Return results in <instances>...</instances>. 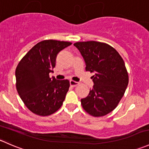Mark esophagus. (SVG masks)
Masks as SVG:
<instances>
[{
	"label": "esophagus",
	"instance_id": "obj_1",
	"mask_svg": "<svg viewBox=\"0 0 149 149\" xmlns=\"http://www.w3.org/2000/svg\"><path fill=\"white\" fill-rule=\"evenodd\" d=\"M79 84V83H78V82L75 81H73V80H70V85L71 86H78Z\"/></svg>",
	"mask_w": 149,
	"mask_h": 149
}]
</instances>
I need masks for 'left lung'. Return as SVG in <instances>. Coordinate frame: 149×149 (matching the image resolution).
Masks as SVG:
<instances>
[{
	"label": "left lung",
	"mask_w": 149,
	"mask_h": 149,
	"mask_svg": "<svg viewBox=\"0 0 149 149\" xmlns=\"http://www.w3.org/2000/svg\"><path fill=\"white\" fill-rule=\"evenodd\" d=\"M86 63V70L94 73V85L82 107L94 117H102L113 111L123 97L128 84V73L118 51L107 43L96 41L79 42L73 44Z\"/></svg>",
	"instance_id": "1"
}]
</instances>
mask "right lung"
I'll return each instance as SVG.
<instances>
[{"label": "right lung", "instance_id": "add662e5", "mask_svg": "<svg viewBox=\"0 0 149 149\" xmlns=\"http://www.w3.org/2000/svg\"><path fill=\"white\" fill-rule=\"evenodd\" d=\"M70 42L46 40L35 45L16 67V87L25 106L34 114L48 116L61 108L70 87L68 80H56L49 73L60 51Z\"/></svg>", "mask_w": 149, "mask_h": 149}]
</instances>
